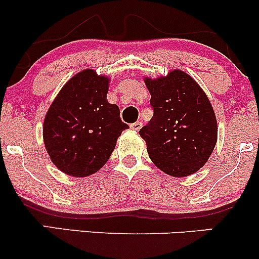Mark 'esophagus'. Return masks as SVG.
<instances>
[{
    "instance_id": "obj_1",
    "label": "esophagus",
    "mask_w": 259,
    "mask_h": 259,
    "mask_svg": "<svg viewBox=\"0 0 259 259\" xmlns=\"http://www.w3.org/2000/svg\"><path fill=\"white\" fill-rule=\"evenodd\" d=\"M130 127H132L133 130H135V132H139V130L142 127V123L141 121H135V123H133L132 125H130Z\"/></svg>"
}]
</instances>
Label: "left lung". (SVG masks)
<instances>
[{"label":"left lung","mask_w":259,"mask_h":259,"mask_svg":"<svg viewBox=\"0 0 259 259\" xmlns=\"http://www.w3.org/2000/svg\"><path fill=\"white\" fill-rule=\"evenodd\" d=\"M153 117L139 134L150 158L171 177L200 170L217 144L218 126L207 95L189 74L175 69L167 76L145 78Z\"/></svg>","instance_id":"1"}]
</instances>
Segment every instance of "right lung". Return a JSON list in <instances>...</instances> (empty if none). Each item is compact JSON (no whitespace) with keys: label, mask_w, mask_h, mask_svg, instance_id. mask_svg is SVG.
Instances as JSON below:
<instances>
[{"label":"right lung","mask_w":259,"mask_h":259,"mask_svg":"<svg viewBox=\"0 0 259 259\" xmlns=\"http://www.w3.org/2000/svg\"><path fill=\"white\" fill-rule=\"evenodd\" d=\"M109 79L85 69L68 80L44 120V142L53 164L72 177H89L106 164L129 125L107 101Z\"/></svg>","instance_id":"1"}]
</instances>
